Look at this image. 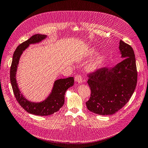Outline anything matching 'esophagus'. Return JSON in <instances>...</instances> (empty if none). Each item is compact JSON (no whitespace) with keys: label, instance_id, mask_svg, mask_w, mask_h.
Wrapping results in <instances>:
<instances>
[{"label":"esophagus","instance_id":"34e87169","mask_svg":"<svg viewBox=\"0 0 148 148\" xmlns=\"http://www.w3.org/2000/svg\"><path fill=\"white\" fill-rule=\"evenodd\" d=\"M75 80L76 82H79V83H81L82 82V77L81 76V75L80 74H77L75 76Z\"/></svg>","mask_w":148,"mask_h":148}]
</instances>
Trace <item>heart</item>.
<instances>
[{
  "label": "heart",
  "mask_w": 148,
  "mask_h": 148,
  "mask_svg": "<svg viewBox=\"0 0 148 148\" xmlns=\"http://www.w3.org/2000/svg\"><path fill=\"white\" fill-rule=\"evenodd\" d=\"M102 62V58H98V59L95 62H94L92 64L90 65V66H89V69L91 70H92V69H96L97 67H98L99 66H100V64H101Z\"/></svg>",
  "instance_id": "b5f03b06"
}]
</instances>
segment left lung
I'll use <instances>...</instances> for the list:
<instances>
[{
  "label": "left lung",
  "instance_id": "left-lung-1",
  "mask_svg": "<svg viewBox=\"0 0 148 148\" xmlns=\"http://www.w3.org/2000/svg\"><path fill=\"white\" fill-rule=\"evenodd\" d=\"M121 62L113 68L102 67L89 73L91 96L86 104L89 110L101 115L114 114L125 105L136 87L137 71L131 46L120 41Z\"/></svg>",
  "mask_w": 148,
  "mask_h": 148
}]
</instances>
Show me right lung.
Returning <instances> with one entry per match:
<instances>
[{
	"instance_id": "1",
	"label": "right lung",
	"mask_w": 148,
	"mask_h": 148,
	"mask_svg": "<svg viewBox=\"0 0 148 148\" xmlns=\"http://www.w3.org/2000/svg\"><path fill=\"white\" fill-rule=\"evenodd\" d=\"M46 35H34L29 38L21 43L14 51L10 69V81L11 82L13 92L19 104L21 107L31 114L47 116L53 114L60 110L64 104L65 92L69 88L74 85V77H69L66 79H60L56 81L51 93L45 100L40 103H33L27 101L24 98L18 87L16 80V74L19 60L23 51L29 46V44L40 42L45 39Z\"/></svg>"
}]
</instances>
